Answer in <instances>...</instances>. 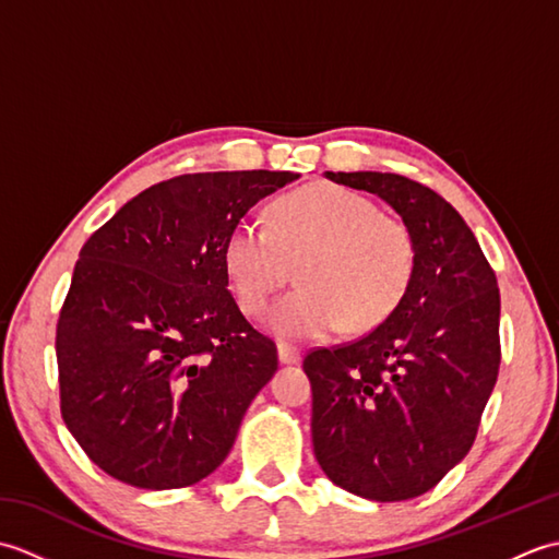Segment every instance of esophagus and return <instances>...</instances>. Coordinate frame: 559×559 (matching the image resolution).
<instances>
[{
    "instance_id": "1",
    "label": "esophagus",
    "mask_w": 559,
    "mask_h": 559,
    "mask_svg": "<svg viewBox=\"0 0 559 559\" xmlns=\"http://www.w3.org/2000/svg\"><path fill=\"white\" fill-rule=\"evenodd\" d=\"M278 360H281L283 365L298 362V360H300V350L288 346V343H278Z\"/></svg>"
}]
</instances>
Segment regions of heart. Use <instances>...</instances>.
I'll list each match as a JSON object with an SVG mask.
<instances>
[{"label":"heart","mask_w":559,"mask_h":559,"mask_svg":"<svg viewBox=\"0 0 559 559\" xmlns=\"http://www.w3.org/2000/svg\"><path fill=\"white\" fill-rule=\"evenodd\" d=\"M242 312L261 317L298 269V286L269 317L283 341H319L346 326L370 331L396 310L418 266L406 223L341 185L281 199L269 225L240 221L223 249Z\"/></svg>","instance_id":"1"}]
</instances>
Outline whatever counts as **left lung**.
<instances>
[{
	"label": "left lung",
	"instance_id": "obj_1",
	"mask_svg": "<svg viewBox=\"0 0 559 559\" xmlns=\"http://www.w3.org/2000/svg\"><path fill=\"white\" fill-rule=\"evenodd\" d=\"M377 194L408 225L418 266L370 334L305 355L312 444L331 483L401 502L468 454L500 372V288L476 235L430 187L394 173H324Z\"/></svg>",
	"mask_w": 559,
	"mask_h": 559
}]
</instances>
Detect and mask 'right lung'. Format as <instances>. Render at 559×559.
Wrapping results in <instances>:
<instances>
[{"instance_id": "1", "label": "right lung", "mask_w": 559, "mask_h": 559, "mask_svg": "<svg viewBox=\"0 0 559 559\" xmlns=\"http://www.w3.org/2000/svg\"><path fill=\"white\" fill-rule=\"evenodd\" d=\"M295 173L180 175L144 189L81 247L57 322L59 408L88 459L144 490L216 471L276 343L228 290L223 249Z\"/></svg>"}]
</instances>
